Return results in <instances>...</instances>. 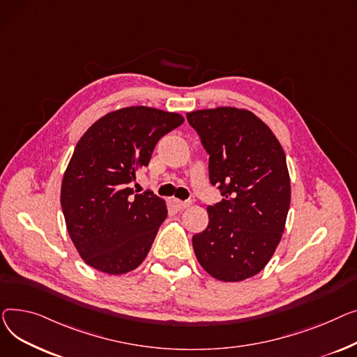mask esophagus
Segmentation results:
<instances>
[{
    "label": "esophagus",
    "instance_id": "34e87169",
    "mask_svg": "<svg viewBox=\"0 0 357 357\" xmlns=\"http://www.w3.org/2000/svg\"><path fill=\"white\" fill-rule=\"evenodd\" d=\"M173 203L178 208V211H183V208H185V207H188V206L192 204V202H183V200H178V199H174Z\"/></svg>",
    "mask_w": 357,
    "mask_h": 357
}]
</instances>
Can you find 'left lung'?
<instances>
[{"label":"left lung","instance_id":"left-lung-1","mask_svg":"<svg viewBox=\"0 0 357 357\" xmlns=\"http://www.w3.org/2000/svg\"><path fill=\"white\" fill-rule=\"evenodd\" d=\"M208 153V177L223 199L207 206L193 236L199 264L213 278L239 282L261 272L282 238L291 202L285 153L254 112L232 107L187 114Z\"/></svg>","mask_w":357,"mask_h":357}]
</instances>
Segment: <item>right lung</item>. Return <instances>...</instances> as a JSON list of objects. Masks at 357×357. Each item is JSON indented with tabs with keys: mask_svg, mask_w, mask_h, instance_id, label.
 I'll list each match as a JSON object with an SVG mask.
<instances>
[{
	"mask_svg": "<svg viewBox=\"0 0 357 357\" xmlns=\"http://www.w3.org/2000/svg\"><path fill=\"white\" fill-rule=\"evenodd\" d=\"M183 122L176 112L128 107L99 118L77 141L60 203L69 236L89 266L122 275L149 255L167 218L165 200L135 193L130 184L158 139Z\"/></svg>",
	"mask_w": 357,
	"mask_h": 357,
	"instance_id": "add662e5",
	"label": "right lung"
}]
</instances>
